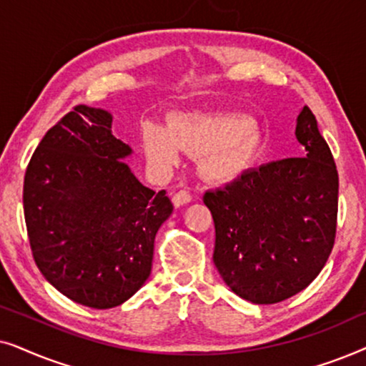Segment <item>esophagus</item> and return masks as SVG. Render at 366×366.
Instances as JSON below:
<instances>
[{
    "label": "esophagus",
    "instance_id": "1",
    "mask_svg": "<svg viewBox=\"0 0 366 366\" xmlns=\"http://www.w3.org/2000/svg\"><path fill=\"white\" fill-rule=\"evenodd\" d=\"M172 202L174 204V208H179V207H183V204H188L189 202H192V194H189L187 189H179V192L173 194Z\"/></svg>",
    "mask_w": 366,
    "mask_h": 366
}]
</instances>
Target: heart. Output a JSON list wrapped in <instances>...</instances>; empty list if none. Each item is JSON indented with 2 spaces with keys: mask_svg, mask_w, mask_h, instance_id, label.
<instances>
[{
  "mask_svg": "<svg viewBox=\"0 0 366 366\" xmlns=\"http://www.w3.org/2000/svg\"><path fill=\"white\" fill-rule=\"evenodd\" d=\"M144 157L157 172H168L179 162V148L199 157V172L217 183L242 177L259 152L258 129L248 118L233 114L178 113L168 128L158 123L142 127Z\"/></svg>",
  "mask_w": 366,
  "mask_h": 366,
  "instance_id": "obj_1",
  "label": "heart"
}]
</instances>
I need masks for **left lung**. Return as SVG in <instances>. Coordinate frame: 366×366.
<instances>
[{
	"mask_svg": "<svg viewBox=\"0 0 366 366\" xmlns=\"http://www.w3.org/2000/svg\"><path fill=\"white\" fill-rule=\"evenodd\" d=\"M303 157L247 169L203 202L214 222V267L239 298L257 305L283 302L318 277L337 232L338 173L303 107L297 118Z\"/></svg>",
	"mask_w": 366,
	"mask_h": 366,
	"instance_id": "1",
	"label": "left lung"
}]
</instances>
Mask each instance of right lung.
Returning a JSON list of instances; mask_svg holds the SVG:
<instances>
[{"label": "right lung", "instance_id": "right-lung-1", "mask_svg": "<svg viewBox=\"0 0 366 366\" xmlns=\"http://www.w3.org/2000/svg\"><path fill=\"white\" fill-rule=\"evenodd\" d=\"M107 109L79 104L44 134L24 174L23 208L36 267L59 293L107 310L152 273L154 237L169 218L167 192L143 187L132 148Z\"/></svg>", "mask_w": 366, "mask_h": 366}]
</instances>
